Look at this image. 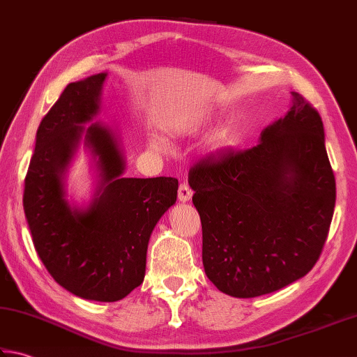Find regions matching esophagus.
<instances>
[{
  "label": "esophagus",
  "mask_w": 357,
  "mask_h": 357,
  "mask_svg": "<svg viewBox=\"0 0 357 357\" xmlns=\"http://www.w3.org/2000/svg\"><path fill=\"white\" fill-rule=\"evenodd\" d=\"M192 197V190L188 183H180L178 186V200L180 202H188Z\"/></svg>",
  "instance_id": "34e87169"
}]
</instances>
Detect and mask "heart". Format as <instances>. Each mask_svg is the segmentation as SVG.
Returning a JSON list of instances; mask_svg holds the SVG:
<instances>
[{"label": "heart", "mask_w": 357, "mask_h": 357, "mask_svg": "<svg viewBox=\"0 0 357 357\" xmlns=\"http://www.w3.org/2000/svg\"><path fill=\"white\" fill-rule=\"evenodd\" d=\"M208 121H210V115H208V113H196V115H192V116H190V118H186L183 123L180 124V127H197V126H202V124H206ZM236 144V132H234V129L233 127H224V129L222 130H219L218 133H216V137L213 138V141H211V149L213 151H216V152H224V151H228V149H231V147ZM151 146H152V149H155V151H158V152H165V151H167V143H166V139L165 138H161V137H158V135H153L152 138H151Z\"/></svg>", "instance_id": "heart-1"}]
</instances>
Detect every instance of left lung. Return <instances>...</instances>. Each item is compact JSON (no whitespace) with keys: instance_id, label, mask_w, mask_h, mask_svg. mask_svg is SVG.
Listing matches in <instances>:
<instances>
[{"instance_id":"1","label":"left lung","mask_w":357,"mask_h":357,"mask_svg":"<svg viewBox=\"0 0 357 357\" xmlns=\"http://www.w3.org/2000/svg\"><path fill=\"white\" fill-rule=\"evenodd\" d=\"M291 109L259 144L208 157L190 171L202 222V261L220 292L253 298L280 291L317 262L335 205L324 123L292 91Z\"/></svg>"}]
</instances>
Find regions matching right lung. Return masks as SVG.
<instances>
[{
  "mask_svg": "<svg viewBox=\"0 0 357 357\" xmlns=\"http://www.w3.org/2000/svg\"><path fill=\"white\" fill-rule=\"evenodd\" d=\"M107 73L66 85L38 126L24 178L23 206L40 259L66 291L95 301H118L144 280L152 230L176 204L174 177H123L126 160L109 126L90 124L100 109ZM98 171L86 208L66 199L64 174L79 141Z\"/></svg>",
  "mask_w": 357,
  "mask_h": 357,
  "instance_id": "obj_1",
  "label": "right lung"
}]
</instances>
